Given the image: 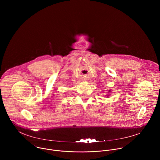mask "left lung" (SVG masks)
Segmentation results:
<instances>
[{"label":"left lung","mask_w":160,"mask_h":160,"mask_svg":"<svg viewBox=\"0 0 160 160\" xmlns=\"http://www.w3.org/2000/svg\"><path fill=\"white\" fill-rule=\"evenodd\" d=\"M109 92H111V90H109ZM108 93H109V92H108ZM106 96H107L108 97V95H106Z\"/></svg>","instance_id":"8db88e82"}]
</instances>
